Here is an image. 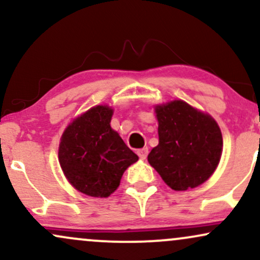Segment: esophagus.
I'll use <instances>...</instances> for the list:
<instances>
[{
    "instance_id": "obj_1",
    "label": "esophagus",
    "mask_w": 260,
    "mask_h": 260,
    "mask_svg": "<svg viewBox=\"0 0 260 260\" xmlns=\"http://www.w3.org/2000/svg\"><path fill=\"white\" fill-rule=\"evenodd\" d=\"M148 148H142L139 149V150H137V154H138V156L140 157V159H145V157L148 156Z\"/></svg>"
}]
</instances>
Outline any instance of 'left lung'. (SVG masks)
Masks as SVG:
<instances>
[{
  "instance_id": "obj_1",
  "label": "left lung",
  "mask_w": 260,
  "mask_h": 260,
  "mask_svg": "<svg viewBox=\"0 0 260 260\" xmlns=\"http://www.w3.org/2000/svg\"><path fill=\"white\" fill-rule=\"evenodd\" d=\"M159 144L148 161L175 190L198 187L215 171L222 150L219 126L182 100L156 106Z\"/></svg>"
}]
</instances>
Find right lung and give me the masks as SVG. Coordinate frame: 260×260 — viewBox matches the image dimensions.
Instances as JSON below:
<instances>
[{"instance_id": "right-lung-1", "label": "right lung", "mask_w": 260, "mask_h": 260, "mask_svg": "<svg viewBox=\"0 0 260 260\" xmlns=\"http://www.w3.org/2000/svg\"><path fill=\"white\" fill-rule=\"evenodd\" d=\"M112 110L95 106L74 120L61 138L58 160L70 183L86 196L109 197L138 160L110 126Z\"/></svg>"}]
</instances>
